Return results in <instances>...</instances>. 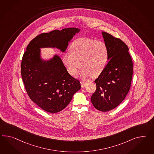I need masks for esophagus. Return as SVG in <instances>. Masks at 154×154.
Wrapping results in <instances>:
<instances>
[{
    "label": "esophagus",
    "mask_w": 154,
    "mask_h": 154,
    "mask_svg": "<svg viewBox=\"0 0 154 154\" xmlns=\"http://www.w3.org/2000/svg\"><path fill=\"white\" fill-rule=\"evenodd\" d=\"M80 84H81V86H82V87L83 88V87H84L85 85H86L87 83H85V82H80Z\"/></svg>",
    "instance_id": "1"
}]
</instances>
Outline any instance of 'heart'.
Listing matches in <instances>:
<instances>
[{
    "label": "heart",
    "mask_w": 154,
    "mask_h": 154,
    "mask_svg": "<svg viewBox=\"0 0 154 154\" xmlns=\"http://www.w3.org/2000/svg\"><path fill=\"white\" fill-rule=\"evenodd\" d=\"M71 50L63 54V62L72 75L76 74L82 63L83 68L79 75L84 79L100 74L109 60V52L106 44L94 38L83 37L76 40Z\"/></svg>",
    "instance_id": "1"
}]
</instances>
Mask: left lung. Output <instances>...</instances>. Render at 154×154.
<instances>
[{
    "instance_id": "1",
    "label": "left lung",
    "mask_w": 154,
    "mask_h": 154,
    "mask_svg": "<svg viewBox=\"0 0 154 154\" xmlns=\"http://www.w3.org/2000/svg\"><path fill=\"white\" fill-rule=\"evenodd\" d=\"M102 35L109 49V60L95 80L97 89L91 102L97 109L107 112L118 106L130 91L133 63L128 48L122 40L106 32H102Z\"/></svg>"
}]
</instances>
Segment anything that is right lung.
I'll use <instances>...</instances> for the list:
<instances>
[{
    "label": "right lung",
    "instance_id": "1",
    "mask_svg": "<svg viewBox=\"0 0 154 154\" xmlns=\"http://www.w3.org/2000/svg\"><path fill=\"white\" fill-rule=\"evenodd\" d=\"M80 29L67 28L37 35L29 43L21 63V75L28 96L43 110L55 113L70 102L80 90L79 80L70 75L57 54L44 59L41 48H57L64 52Z\"/></svg>",
    "mask_w": 154,
    "mask_h": 154
}]
</instances>
